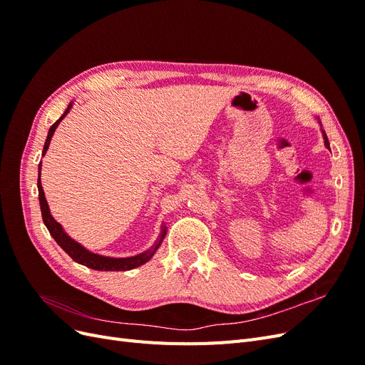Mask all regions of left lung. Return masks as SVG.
<instances>
[{
    "label": "left lung",
    "mask_w": 365,
    "mask_h": 365,
    "mask_svg": "<svg viewBox=\"0 0 365 365\" xmlns=\"http://www.w3.org/2000/svg\"><path fill=\"white\" fill-rule=\"evenodd\" d=\"M323 135H324V145L329 148V140H327V137H326V134L323 132Z\"/></svg>",
    "instance_id": "8db88e82"
}]
</instances>
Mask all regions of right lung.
<instances>
[{
	"instance_id": "add662e5",
	"label": "right lung",
	"mask_w": 365,
	"mask_h": 365,
	"mask_svg": "<svg viewBox=\"0 0 365 365\" xmlns=\"http://www.w3.org/2000/svg\"><path fill=\"white\" fill-rule=\"evenodd\" d=\"M71 103L68 105V108L65 109V113L62 114V117L54 121V123L51 125L50 130H48V135H47V140H46V145H43V150H42V155H46V152L48 149V145L51 141V137L54 134V130H56L58 125L61 123V120L68 114V111L71 109ZM38 192H39V204H41V213H42V220L43 224H46L47 230L50 231V235L53 236V239L58 242V245L68 254V256L81 264H85V267L91 268V269H96V271H129V269H134L137 267H140V264L146 263L153 254H155V251L158 250L160 244L163 242L164 236H165V227H163L161 233H160V239L158 242H155V245H153L150 250L145 251L138 254V256H134V257H126V259H113V257H103V256H98V254H93L90 251H86L82 245L77 244L76 240H73L71 237L67 236V233L62 230L61 224L56 222V220L53 219V216L50 215V210H48V204H47V200H46V195H43V190H42V184H41V164H39V178H38Z\"/></svg>"
}]
</instances>
